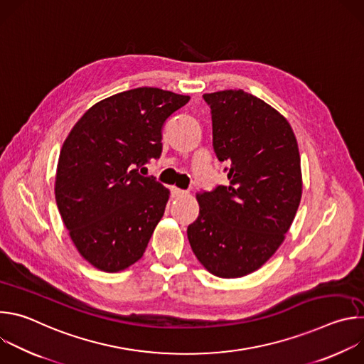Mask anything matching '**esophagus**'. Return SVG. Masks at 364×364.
<instances>
[{"mask_svg": "<svg viewBox=\"0 0 364 364\" xmlns=\"http://www.w3.org/2000/svg\"><path fill=\"white\" fill-rule=\"evenodd\" d=\"M171 193L174 197H183V196H188V191L186 190H181V188H177V187H173L171 188Z\"/></svg>", "mask_w": 364, "mask_h": 364, "instance_id": "34e87169", "label": "esophagus"}]
</instances>
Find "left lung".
Instances as JSON below:
<instances>
[{
  "label": "left lung",
  "mask_w": 364,
  "mask_h": 364,
  "mask_svg": "<svg viewBox=\"0 0 364 364\" xmlns=\"http://www.w3.org/2000/svg\"><path fill=\"white\" fill-rule=\"evenodd\" d=\"M203 97L229 186L197 194L200 213L187 236L210 274L240 278L268 261L294 222L302 194L298 144L289 122L262 99L242 89Z\"/></svg>",
  "instance_id": "left-lung-1"
}]
</instances>
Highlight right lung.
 <instances>
[{
  "mask_svg": "<svg viewBox=\"0 0 364 364\" xmlns=\"http://www.w3.org/2000/svg\"><path fill=\"white\" fill-rule=\"evenodd\" d=\"M190 100L159 87H136L85 112L63 142L55 194L77 252L103 272L142 257L170 191L138 168L160 159L164 122Z\"/></svg>",
  "mask_w": 364,
  "mask_h": 364,
  "instance_id": "add662e5",
  "label": "right lung"
}]
</instances>
